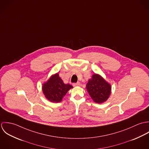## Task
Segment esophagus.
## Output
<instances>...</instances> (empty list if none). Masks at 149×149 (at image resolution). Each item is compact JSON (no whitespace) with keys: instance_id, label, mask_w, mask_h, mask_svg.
Returning a JSON list of instances; mask_svg holds the SVG:
<instances>
[{"instance_id":"34e87169","label":"esophagus","mask_w":149,"mask_h":149,"mask_svg":"<svg viewBox=\"0 0 149 149\" xmlns=\"http://www.w3.org/2000/svg\"><path fill=\"white\" fill-rule=\"evenodd\" d=\"M73 86H79V85H80V83L79 82H77V83H73Z\"/></svg>"}]
</instances>
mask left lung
I'll use <instances>...</instances> for the list:
<instances>
[{
    "label": "left lung",
    "instance_id": "1",
    "mask_svg": "<svg viewBox=\"0 0 149 149\" xmlns=\"http://www.w3.org/2000/svg\"><path fill=\"white\" fill-rule=\"evenodd\" d=\"M86 88L93 100L97 103L106 102L111 94V87L100 76L95 74L89 80Z\"/></svg>",
    "mask_w": 149,
    "mask_h": 149
}]
</instances>
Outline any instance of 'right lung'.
<instances>
[{
    "label": "right lung",
    "mask_w": 149,
    "mask_h": 149,
    "mask_svg": "<svg viewBox=\"0 0 149 149\" xmlns=\"http://www.w3.org/2000/svg\"><path fill=\"white\" fill-rule=\"evenodd\" d=\"M73 86L64 84L58 73L52 76L42 86L43 94L47 100L53 103H59L67 92Z\"/></svg>",
    "instance_id": "obj_1"
}]
</instances>
